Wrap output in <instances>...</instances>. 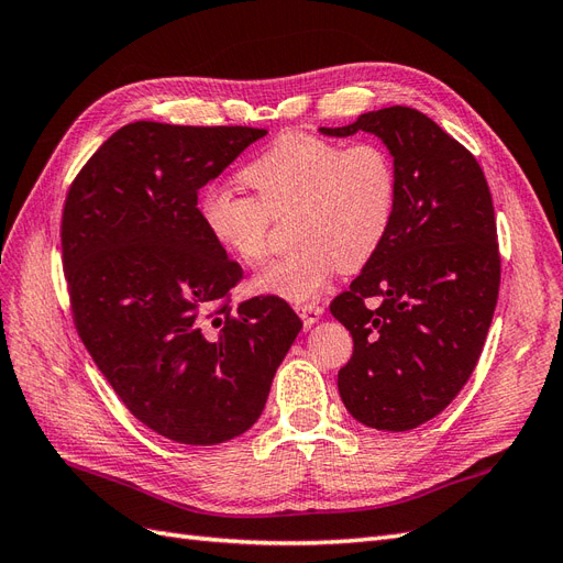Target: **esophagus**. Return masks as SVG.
Instances as JSON below:
<instances>
[{
    "label": "esophagus",
    "instance_id": "esophagus-1",
    "mask_svg": "<svg viewBox=\"0 0 563 563\" xmlns=\"http://www.w3.org/2000/svg\"><path fill=\"white\" fill-rule=\"evenodd\" d=\"M296 312L300 314L305 327H312V323H317L323 314V308H319L317 302H302V305H296Z\"/></svg>",
    "mask_w": 563,
    "mask_h": 563
}]
</instances>
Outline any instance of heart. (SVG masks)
I'll use <instances>...</instances> for the list:
<instances>
[{
	"label": "heart",
	"instance_id": "heart-1",
	"mask_svg": "<svg viewBox=\"0 0 563 563\" xmlns=\"http://www.w3.org/2000/svg\"><path fill=\"white\" fill-rule=\"evenodd\" d=\"M255 197L228 187L203 192L199 218L211 240L242 263L267 249L269 216L291 211V253L251 279L255 294L312 300L335 267H364L383 244L397 209V168L378 143L338 145L312 133H284L242 174Z\"/></svg>",
	"mask_w": 563,
	"mask_h": 563
}]
</instances>
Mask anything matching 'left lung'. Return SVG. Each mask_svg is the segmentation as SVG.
<instances>
[{
  "label": "left lung",
  "instance_id": "obj_1",
  "mask_svg": "<svg viewBox=\"0 0 563 563\" xmlns=\"http://www.w3.org/2000/svg\"><path fill=\"white\" fill-rule=\"evenodd\" d=\"M356 131L387 147L399 190L380 249L331 302L354 340L338 391L366 428L406 432L444 411L479 362L500 288L496 216L482 166L428 114L391 106L319 129Z\"/></svg>",
  "mask_w": 563,
  "mask_h": 563
}]
</instances>
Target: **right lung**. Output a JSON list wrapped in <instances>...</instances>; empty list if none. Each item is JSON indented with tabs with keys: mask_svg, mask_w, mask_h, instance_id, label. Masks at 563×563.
<instances>
[{
	"mask_svg": "<svg viewBox=\"0 0 563 563\" xmlns=\"http://www.w3.org/2000/svg\"><path fill=\"white\" fill-rule=\"evenodd\" d=\"M263 135L133 122L65 199L63 267L84 345L129 411L178 444L244 434L302 329L275 296L213 310L242 267L203 230L197 197Z\"/></svg>",
	"mask_w": 563,
	"mask_h": 563,
	"instance_id": "1",
	"label": "right lung"
}]
</instances>
